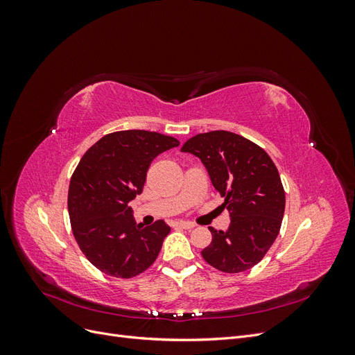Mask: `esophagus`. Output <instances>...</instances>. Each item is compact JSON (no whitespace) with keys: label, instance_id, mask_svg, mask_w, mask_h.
I'll list each match as a JSON object with an SVG mask.
<instances>
[{"label":"esophagus","instance_id":"obj_1","mask_svg":"<svg viewBox=\"0 0 355 355\" xmlns=\"http://www.w3.org/2000/svg\"><path fill=\"white\" fill-rule=\"evenodd\" d=\"M175 228H179V230H192L196 228V225L192 222H185V220H178L173 223Z\"/></svg>","mask_w":355,"mask_h":355}]
</instances>
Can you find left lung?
<instances>
[{"label": "left lung", "mask_w": 355, "mask_h": 355, "mask_svg": "<svg viewBox=\"0 0 355 355\" xmlns=\"http://www.w3.org/2000/svg\"><path fill=\"white\" fill-rule=\"evenodd\" d=\"M180 151L206 166L231 218L227 231L209 228L213 239L201 252L204 261L227 274L250 270L282 228L286 194L274 161L249 139L225 130L191 137Z\"/></svg>", "instance_id": "obj_1"}]
</instances>
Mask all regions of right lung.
Returning a JSON list of instances; mask_svg holds the SVG:
<instances>
[{"label":"right lung","instance_id":"1","mask_svg":"<svg viewBox=\"0 0 355 355\" xmlns=\"http://www.w3.org/2000/svg\"><path fill=\"white\" fill-rule=\"evenodd\" d=\"M179 146L171 136L146 130L114 132L83 155L69 182L68 211L81 252L103 274L136 277L151 266L170 227H142L128 202L144 189L153 159Z\"/></svg>","mask_w":355,"mask_h":355}]
</instances>
